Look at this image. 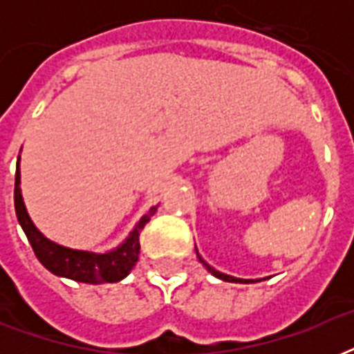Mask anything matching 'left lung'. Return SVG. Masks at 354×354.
I'll return each mask as SVG.
<instances>
[{"label": "left lung", "mask_w": 354, "mask_h": 354, "mask_svg": "<svg viewBox=\"0 0 354 354\" xmlns=\"http://www.w3.org/2000/svg\"><path fill=\"white\" fill-rule=\"evenodd\" d=\"M198 259L200 261H202V263H204V266L207 270H209L211 274L215 275V277H218V279H222V281H227V283H253V281H250V279H236V277H232V275H226V274H222V272H218V270H215L213 268V266H209V264L205 263L204 259L200 257L198 255Z\"/></svg>", "instance_id": "1"}]
</instances>
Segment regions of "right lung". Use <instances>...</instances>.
Segmentation results:
<instances>
[{
  "label": "right lung",
  "instance_id": "right-lung-1",
  "mask_svg": "<svg viewBox=\"0 0 354 354\" xmlns=\"http://www.w3.org/2000/svg\"><path fill=\"white\" fill-rule=\"evenodd\" d=\"M14 207L18 216L19 226L24 227L25 235L29 239L32 252L44 266L51 274L68 277V279L79 281V283H90V285H101V283H118L124 279L133 264L139 259V233L145 224L150 221V216L156 213V207L138 222L128 239L122 242L118 250L108 253H91L82 250H71V248L60 246L57 242L41 235L32 221L27 215L24 198L19 193V165L16 169V183H14Z\"/></svg>",
  "mask_w": 354,
  "mask_h": 354
}]
</instances>
